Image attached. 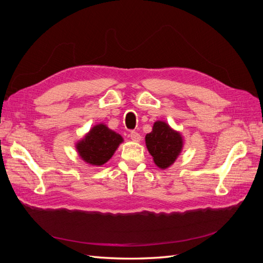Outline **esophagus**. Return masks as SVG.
Returning <instances> with one entry per match:
<instances>
[{
  "label": "esophagus",
  "mask_w": 263,
  "mask_h": 263,
  "mask_svg": "<svg viewBox=\"0 0 263 263\" xmlns=\"http://www.w3.org/2000/svg\"><path fill=\"white\" fill-rule=\"evenodd\" d=\"M130 139H132L133 141H135V142H138V141H140L141 136H140V135H139L138 133H136V132H132V133H130Z\"/></svg>",
  "instance_id": "obj_1"
}]
</instances>
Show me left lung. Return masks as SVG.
Listing matches in <instances>:
<instances>
[{
  "mask_svg": "<svg viewBox=\"0 0 263 263\" xmlns=\"http://www.w3.org/2000/svg\"><path fill=\"white\" fill-rule=\"evenodd\" d=\"M145 140L155 164L162 170L174 163L184 146L182 134L163 121L154 123L153 130L146 135Z\"/></svg>",
  "mask_w": 263,
  "mask_h": 263,
  "instance_id": "1",
  "label": "left lung"
}]
</instances>
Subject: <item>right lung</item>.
Instances as JSON below:
<instances>
[{"label": "right lung", "mask_w": 263, "mask_h": 263, "mask_svg": "<svg viewBox=\"0 0 263 263\" xmlns=\"http://www.w3.org/2000/svg\"><path fill=\"white\" fill-rule=\"evenodd\" d=\"M123 141L121 135L101 123L93 126L90 132L77 142L76 149L84 162L101 166L113 157Z\"/></svg>", "instance_id": "1"}]
</instances>
